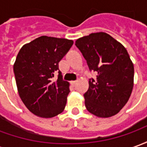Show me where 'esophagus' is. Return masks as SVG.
<instances>
[{"label": "esophagus", "mask_w": 147, "mask_h": 147, "mask_svg": "<svg viewBox=\"0 0 147 147\" xmlns=\"http://www.w3.org/2000/svg\"><path fill=\"white\" fill-rule=\"evenodd\" d=\"M76 83H77L76 81H71V84L73 86H76Z\"/></svg>", "instance_id": "1"}]
</instances>
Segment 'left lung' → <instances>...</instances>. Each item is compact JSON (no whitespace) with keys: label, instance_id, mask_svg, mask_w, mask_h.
I'll list each match as a JSON object with an SVG mask.
<instances>
[{"label":"left lung","instance_id":"1","mask_svg":"<svg viewBox=\"0 0 147 147\" xmlns=\"http://www.w3.org/2000/svg\"><path fill=\"white\" fill-rule=\"evenodd\" d=\"M76 47L96 79H90L85 106L96 117L117 114L128 101L134 86V65L121 43L105 32L77 39Z\"/></svg>","mask_w":147,"mask_h":147}]
</instances>
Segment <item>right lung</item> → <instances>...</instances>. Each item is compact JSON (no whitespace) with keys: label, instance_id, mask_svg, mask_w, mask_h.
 Here are the masks:
<instances>
[{"label":"right lung","instance_id":"add662e5","mask_svg":"<svg viewBox=\"0 0 147 147\" xmlns=\"http://www.w3.org/2000/svg\"><path fill=\"white\" fill-rule=\"evenodd\" d=\"M73 45L72 40L41 36L20 49L13 65L19 95L34 115L56 117L64 111L70 92L58 63ZM58 71V79L53 81Z\"/></svg>","mask_w":147,"mask_h":147}]
</instances>
